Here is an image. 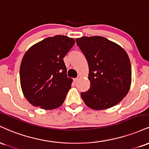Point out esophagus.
Here are the masks:
<instances>
[{
  "label": "esophagus",
  "mask_w": 149,
  "mask_h": 149,
  "mask_svg": "<svg viewBox=\"0 0 149 149\" xmlns=\"http://www.w3.org/2000/svg\"><path fill=\"white\" fill-rule=\"evenodd\" d=\"M79 79H80V78H78H78H73V81H74V83H77V82L79 80Z\"/></svg>",
  "instance_id": "1"
}]
</instances>
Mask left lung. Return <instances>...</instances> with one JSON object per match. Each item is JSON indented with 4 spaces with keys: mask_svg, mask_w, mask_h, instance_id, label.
<instances>
[{
    "mask_svg": "<svg viewBox=\"0 0 149 149\" xmlns=\"http://www.w3.org/2000/svg\"><path fill=\"white\" fill-rule=\"evenodd\" d=\"M76 41L89 66L90 88L80 93L85 104L95 110L118 104L131 85V64L127 52L102 36H84Z\"/></svg>",
    "mask_w": 149,
    "mask_h": 149,
    "instance_id": "left-lung-1",
    "label": "left lung"
}]
</instances>
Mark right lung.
Returning <instances> with one entry per match:
<instances>
[{"label": "right lung", "instance_id": "right-lung-1", "mask_svg": "<svg viewBox=\"0 0 149 149\" xmlns=\"http://www.w3.org/2000/svg\"><path fill=\"white\" fill-rule=\"evenodd\" d=\"M74 43L71 38L55 36L35 44L25 53L20 83L26 99L34 107L51 110L63 104L72 83L63 58Z\"/></svg>", "mask_w": 149, "mask_h": 149}]
</instances>
